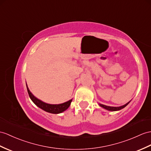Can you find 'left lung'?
<instances>
[{
    "label": "left lung",
    "instance_id": "8db88e82",
    "mask_svg": "<svg viewBox=\"0 0 151 151\" xmlns=\"http://www.w3.org/2000/svg\"><path fill=\"white\" fill-rule=\"evenodd\" d=\"M129 102H127V103L125 105H123L122 106H119V107H111V106H108L103 105V104H99V105H100L101 107H102L103 108L107 109V110H109V111H118V110H120L121 109L125 108L129 103Z\"/></svg>",
    "mask_w": 151,
    "mask_h": 151
}]
</instances>
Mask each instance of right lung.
<instances>
[{
	"instance_id": "1",
	"label": "right lung",
	"mask_w": 151,
	"mask_h": 151,
	"mask_svg": "<svg viewBox=\"0 0 151 151\" xmlns=\"http://www.w3.org/2000/svg\"><path fill=\"white\" fill-rule=\"evenodd\" d=\"M27 92L29 95V97L31 98L32 101L34 102L36 106H38L40 108H41L43 110H44V111L50 113L58 114V113L63 112L66 109L68 108L72 101V99H71V100H70L66 102H64L63 104H47V103H45V102H42V101L39 100V99H38L37 98H36L34 95L31 93V91H29L27 86Z\"/></svg>"
}]
</instances>
